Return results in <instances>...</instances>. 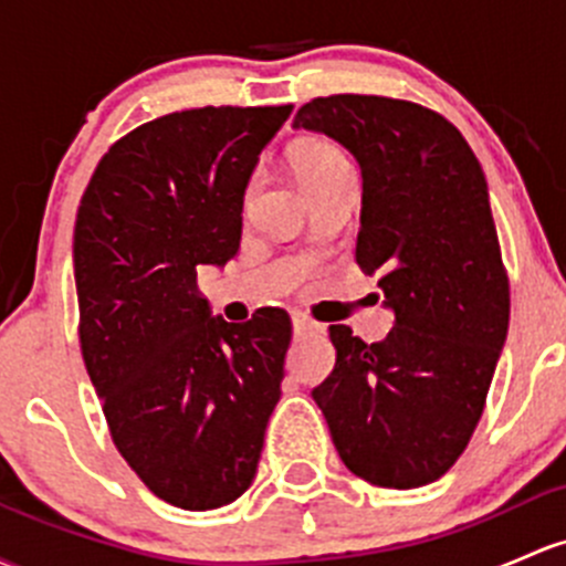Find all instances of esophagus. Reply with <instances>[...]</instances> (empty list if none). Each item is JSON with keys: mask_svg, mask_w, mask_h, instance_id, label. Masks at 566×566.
Returning a JSON list of instances; mask_svg holds the SVG:
<instances>
[{"mask_svg": "<svg viewBox=\"0 0 566 566\" xmlns=\"http://www.w3.org/2000/svg\"><path fill=\"white\" fill-rule=\"evenodd\" d=\"M293 328L295 333H323V325L314 323L306 314H293Z\"/></svg>", "mask_w": 566, "mask_h": 566, "instance_id": "obj_1", "label": "esophagus"}]
</instances>
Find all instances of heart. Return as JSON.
Here are the masks:
<instances>
[{
    "label": "heart",
    "instance_id": "heart-1",
    "mask_svg": "<svg viewBox=\"0 0 566 566\" xmlns=\"http://www.w3.org/2000/svg\"><path fill=\"white\" fill-rule=\"evenodd\" d=\"M293 159L295 176L301 178L303 187H314L317 181H323L325 176L336 174L338 168H347V157L325 138H303L293 146L290 151Z\"/></svg>",
    "mask_w": 566,
    "mask_h": 566
}]
</instances>
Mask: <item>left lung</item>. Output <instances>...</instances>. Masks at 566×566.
Masks as SVG:
<instances>
[{
  "instance_id": "8db88e82",
  "label": "left lung",
  "mask_w": 566,
  "mask_h": 566,
  "mask_svg": "<svg viewBox=\"0 0 566 566\" xmlns=\"http://www.w3.org/2000/svg\"><path fill=\"white\" fill-rule=\"evenodd\" d=\"M355 154V260L379 273L396 325L366 344L331 325L336 366L314 401L344 467L379 488H420L467 450L510 325L488 184L453 124L409 99L331 94L295 113Z\"/></svg>"
}]
</instances>
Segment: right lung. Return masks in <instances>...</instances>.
I'll list each match as a JSON object with an SVG mask.
<instances>
[{"instance_id":"1","label":"right lung","mask_w":566,"mask_h":566,"mask_svg":"<svg viewBox=\"0 0 566 566\" xmlns=\"http://www.w3.org/2000/svg\"><path fill=\"white\" fill-rule=\"evenodd\" d=\"M293 105L151 118L99 159L75 219L78 338L116 450L181 510L235 502L258 472L293 323L208 314L198 265L241 243L243 189Z\"/></svg>"}]
</instances>
